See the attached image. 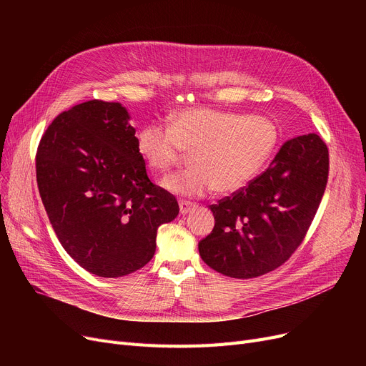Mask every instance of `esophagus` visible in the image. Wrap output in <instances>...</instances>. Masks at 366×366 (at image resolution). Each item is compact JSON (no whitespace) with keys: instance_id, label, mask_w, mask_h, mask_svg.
Returning a JSON list of instances; mask_svg holds the SVG:
<instances>
[{"instance_id":"obj_1","label":"esophagus","mask_w":366,"mask_h":366,"mask_svg":"<svg viewBox=\"0 0 366 366\" xmlns=\"http://www.w3.org/2000/svg\"><path fill=\"white\" fill-rule=\"evenodd\" d=\"M194 207H196V203H191V202H187V200H181L179 202V212L182 215L191 212V210H193Z\"/></svg>"}]
</instances>
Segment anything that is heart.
Masks as SVG:
<instances>
[{
    "mask_svg": "<svg viewBox=\"0 0 366 366\" xmlns=\"http://www.w3.org/2000/svg\"><path fill=\"white\" fill-rule=\"evenodd\" d=\"M279 139L276 124L264 115L209 107L187 108L172 115L170 126L152 122L137 133V147L147 166L166 173L185 152L193 166L163 181L170 193L199 197L217 188L227 194L251 182L272 157Z\"/></svg>",
    "mask_w": 366,
    "mask_h": 366,
    "instance_id": "1",
    "label": "heart"
}]
</instances>
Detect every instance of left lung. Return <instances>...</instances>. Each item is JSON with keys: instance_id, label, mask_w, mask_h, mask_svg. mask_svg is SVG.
<instances>
[{"instance_id": "1", "label": "left lung", "mask_w": 366, "mask_h": 366, "mask_svg": "<svg viewBox=\"0 0 366 366\" xmlns=\"http://www.w3.org/2000/svg\"><path fill=\"white\" fill-rule=\"evenodd\" d=\"M328 173L330 152L319 134L285 142L259 177L210 206L215 227L199 243L202 259L234 279L276 270L309 232Z\"/></svg>"}]
</instances>
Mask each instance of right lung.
Wrapping results in <instances>:
<instances>
[{"label":"right lung","instance_id":"obj_1","mask_svg":"<svg viewBox=\"0 0 366 366\" xmlns=\"http://www.w3.org/2000/svg\"><path fill=\"white\" fill-rule=\"evenodd\" d=\"M129 114L87 101L61 112L35 156L50 224L69 257L92 274L122 277L156 252L157 228L179 214L175 196L152 184Z\"/></svg>","mask_w":366,"mask_h":366}]
</instances>
